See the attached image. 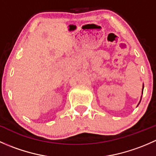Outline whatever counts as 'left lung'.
Masks as SVG:
<instances>
[{
	"mask_svg": "<svg viewBox=\"0 0 156 156\" xmlns=\"http://www.w3.org/2000/svg\"><path fill=\"white\" fill-rule=\"evenodd\" d=\"M143 91H144V86H143Z\"/></svg>",
	"mask_w": 156,
	"mask_h": 156,
	"instance_id": "1",
	"label": "left lung"
}]
</instances>
